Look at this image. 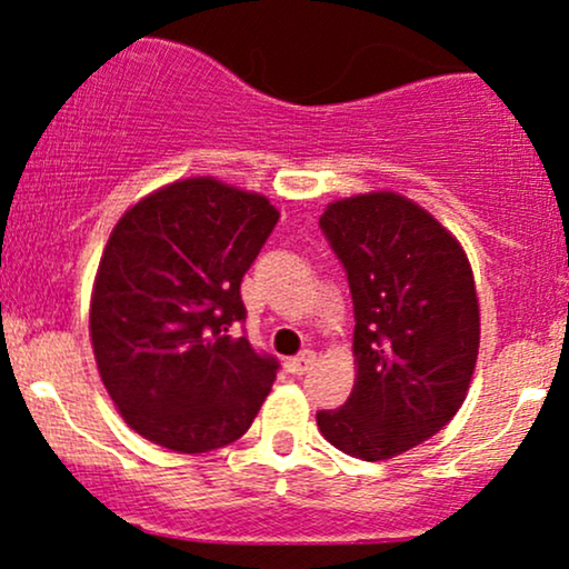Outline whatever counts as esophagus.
Returning a JSON list of instances; mask_svg holds the SVG:
<instances>
[{"mask_svg":"<svg viewBox=\"0 0 569 569\" xmlns=\"http://www.w3.org/2000/svg\"><path fill=\"white\" fill-rule=\"evenodd\" d=\"M312 363H316V352L312 350H305L302 356H297V358H289V361H286V369L291 371V375H307V371L312 369Z\"/></svg>","mask_w":569,"mask_h":569,"instance_id":"esophagus-1","label":"esophagus"}]
</instances>
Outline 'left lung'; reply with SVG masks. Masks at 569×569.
I'll use <instances>...</instances> for the list:
<instances>
[{
	"instance_id": "1",
	"label": "left lung",
	"mask_w": 569,
	"mask_h": 569,
	"mask_svg": "<svg viewBox=\"0 0 569 569\" xmlns=\"http://www.w3.org/2000/svg\"><path fill=\"white\" fill-rule=\"evenodd\" d=\"M321 232L345 267L358 377L345 407L316 415L323 439L388 460L447 426L479 356V302L466 253L396 192L331 202Z\"/></svg>"
}]
</instances>
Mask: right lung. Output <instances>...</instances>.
<instances>
[{
  "label": "right lung",
  "mask_w": 569,
  "mask_h": 569,
  "mask_svg": "<svg viewBox=\"0 0 569 569\" xmlns=\"http://www.w3.org/2000/svg\"><path fill=\"white\" fill-rule=\"evenodd\" d=\"M278 219L262 194L200 176L117 221L90 337L109 396L143 439L198 455L251 428L280 361L232 329L246 323L240 283Z\"/></svg>",
  "instance_id": "1"
}]
</instances>
